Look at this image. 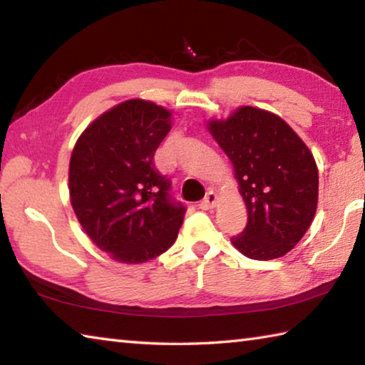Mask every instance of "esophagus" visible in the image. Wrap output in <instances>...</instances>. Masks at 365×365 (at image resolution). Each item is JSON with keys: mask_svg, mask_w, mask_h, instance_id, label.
Segmentation results:
<instances>
[{"mask_svg": "<svg viewBox=\"0 0 365 365\" xmlns=\"http://www.w3.org/2000/svg\"><path fill=\"white\" fill-rule=\"evenodd\" d=\"M217 202H219V197H217V195L214 193V191H209V193L206 195V197L205 200L201 201V205H200V207L201 209H214L215 206H217Z\"/></svg>", "mask_w": 365, "mask_h": 365, "instance_id": "34e87169", "label": "esophagus"}]
</instances>
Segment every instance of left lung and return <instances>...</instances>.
I'll use <instances>...</instances> for the list:
<instances>
[{"mask_svg": "<svg viewBox=\"0 0 365 365\" xmlns=\"http://www.w3.org/2000/svg\"><path fill=\"white\" fill-rule=\"evenodd\" d=\"M206 128L233 165L248 224L230 242L269 261L292 251L311 227L319 201L316 159L288 123L270 110L240 106Z\"/></svg>", "mask_w": 365, "mask_h": 365, "instance_id": "1", "label": "left lung"}]
</instances>
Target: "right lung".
I'll return each mask as SVG.
<instances>
[{
  "label": "right lung",
  "mask_w": 365,
  "mask_h": 365,
  "mask_svg": "<svg viewBox=\"0 0 365 365\" xmlns=\"http://www.w3.org/2000/svg\"><path fill=\"white\" fill-rule=\"evenodd\" d=\"M170 128L169 109L135 98L96 117L72 150V209L91 242L117 262L160 256L182 227L185 207L172 205L169 180L153 168Z\"/></svg>",
  "instance_id": "add662e5"
}]
</instances>
